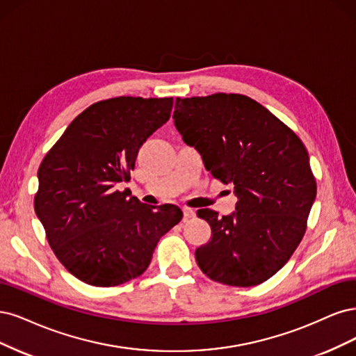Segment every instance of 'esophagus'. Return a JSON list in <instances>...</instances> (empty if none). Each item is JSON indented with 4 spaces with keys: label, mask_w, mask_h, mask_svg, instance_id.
<instances>
[{
    "label": "esophagus",
    "mask_w": 356,
    "mask_h": 356,
    "mask_svg": "<svg viewBox=\"0 0 356 356\" xmlns=\"http://www.w3.org/2000/svg\"><path fill=\"white\" fill-rule=\"evenodd\" d=\"M193 217H195V210H192V209H189V207L183 209V219L189 220V219H193Z\"/></svg>",
    "instance_id": "obj_1"
}]
</instances>
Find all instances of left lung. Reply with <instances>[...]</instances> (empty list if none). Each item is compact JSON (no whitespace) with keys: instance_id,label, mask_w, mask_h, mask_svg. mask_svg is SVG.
<instances>
[{"instance_id":"left-lung-1","label":"left lung","mask_w":356,"mask_h":356,"mask_svg":"<svg viewBox=\"0 0 356 356\" xmlns=\"http://www.w3.org/2000/svg\"><path fill=\"white\" fill-rule=\"evenodd\" d=\"M173 118L183 142L216 179L232 183L238 198L229 216L197 211L211 227V239L195 250L200 269L232 286L269 280L300 244L316 197L305 145L243 95L177 97Z\"/></svg>"}]
</instances>
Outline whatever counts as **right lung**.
<instances>
[{"label":"right lung","instance_id":"obj_1","mask_svg":"<svg viewBox=\"0 0 356 356\" xmlns=\"http://www.w3.org/2000/svg\"><path fill=\"white\" fill-rule=\"evenodd\" d=\"M171 108L173 97L93 103L44 156L33 207L56 257L79 281L115 286L140 277L159 238L181 220L177 205H146L117 189Z\"/></svg>","mask_w":356,"mask_h":356}]
</instances>
